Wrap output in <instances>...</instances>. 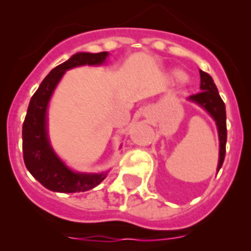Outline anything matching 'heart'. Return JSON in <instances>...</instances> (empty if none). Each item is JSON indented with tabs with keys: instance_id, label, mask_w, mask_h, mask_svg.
<instances>
[{
	"instance_id": "obj_1",
	"label": "heart",
	"mask_w": 251,
	"mask_h": 251,
	"mask_svg": "<svg viewBox=\"0 0 251 251\" xmlns=\"http://www.w3.org/2000/svg\"><path fill=\"white\" fill-rule=\"evenodd\" d=\"M174 74H175V76H176V77H182V76H183V74H182L181 72H175Z\"/></svg>"
}]
</instances>
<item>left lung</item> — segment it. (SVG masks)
Instances as JSON below:
<instances>
[{
    "label": "left lung",
    "mask_w": 251,
    "mask_h": 251,
    "mask_svg": "<svg viewBox=\"0 0 251 251\" xmlns=\"http://www.w3.org/2000/svg\"><path fill=\"white\" fill-rule=\"evenodd\" d=\"M201 74V92L197 95L189 96L188 100L197 103L204 108L210 115L216 121L217 130H219L220 140V158L217 165V173L224 164L225 155H226V142H227V126H226V107L224 100H221L217 91L214 80L207 73L199 70Z\"/></svg>",
    "instance_id": "1"
}]
</instances>
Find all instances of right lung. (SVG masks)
I'll list each match as a JSON object with an SVG mask.
<instances>
[{
  "mask_svg": "<svg viewBox=\"0 0 251 251\" xmlns=\"http://www.w3.org/2000/svg\"><path fill=\"white\" fill-rule=\"evenodd\" d=\"M108 52L76 53L44 78L31 97L23 124V156L29 173L44 187L60 193H76L95 188L105 174H81L70 170L53 151L47 135V107L54 88L64 73L80 65H100Z\"/></svg>",
  "mask_w": 251,
  "mask_h": 251,
  "instance_id": "add662e5",
  "label": "right lung"
}]
</instances>
